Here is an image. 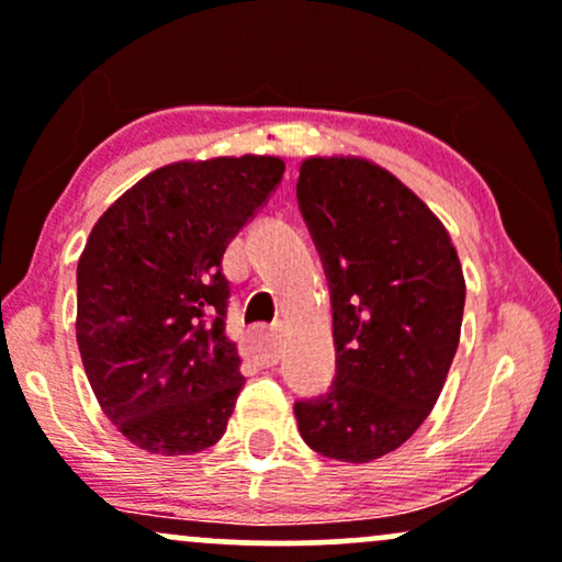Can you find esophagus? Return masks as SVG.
Instances as JSON below:
<instances>
[{
    "label": "esophagus",
    "instance_id": "1",
    "mask_svg": "<svg viewBox=\"0 0 562 562\" xmlns=\"http://www.w3.org/2000/svg\"><path fill=\"white\" fill-rule=\"evenodd\" d=\"M250 346L256 351V362L261 367H274L282 359V330L274 327V330L267 333H254L250 335Z\"/></svg>",
    "mask_w": 562,
    "mask_h": 562
}]
</instances>
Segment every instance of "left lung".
<instances>
[{
	"label": "left lung",
	"instance_id": "8db88e82",
	"mask_svg": "<svg viewBox=\"0 0 562 562\" xmlns=\"http://www.w3.org/2000/svg\"><path fill=\"white\" fill-rule=\"evenodd\" d=\"M295 192L330 285L335 380L293 412L314 451L362 465L402 447L438 402L465 277L447 227L383 166L306 158Z\"/></svg>",
	"mask_w": 562,
	"mask_h": 562
}]
</instances>
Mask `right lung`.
I'll use <instances>...</instances> for the list:
<instances>
[{"instance_id": "1", "label": "right lung", "mask_w": 562, "mask_h": 562, "mask_svg": "<svg viewBox=\"0 0 562 562\" xmlns=\"http://www.w3.org/2000/svg\"><path fill=\"white\" fill-rule=\"evenodd\" d=\"M274 156L179 160L126 190L76 269V344L97 402L134 447L195 454L227 430L245 378L222 256L267 203Z\"/></svg>"}]
</instances>
